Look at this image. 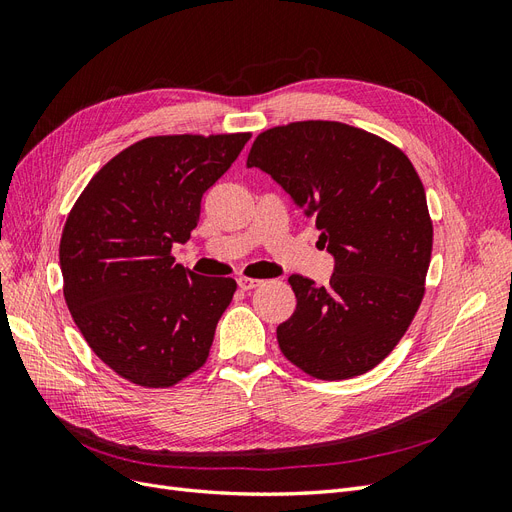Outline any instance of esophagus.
<instances>
[{
  "label": "esophagus",
  "mask_w": 512,
  "mask_h": 512,
  "mask_svg": "<svg viewBox=\"0 0 512 512\" xmlns=\"http://www.w3.org/2000/svg\"><path fill=\"white\" fill-rule=\"evenodd\" d=\"M237 284H239V288H241V290L250 292V290H254L256 286H260V280H254V277H239Z\"/></svg>",
  "instance_id": "1"
}]
</instances>
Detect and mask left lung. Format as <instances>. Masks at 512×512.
I'll return each instance as SVG.
<instances>
[{"label":"left lung","mask_w":512,"mask_h":512,"mask_svg":"<svg viewBox=\"0 0 512 512\" xmlns=\"http://www.w3.org/2000/svg\"><path fill=\"white\" fill-rule=\"evenodd\" d=\"M247 166L282 185L335 256L327 286L288 277L297 309L277 327L280 350L318 380L374 369L425 297L433 224L412 162L378 134L309 119L260 132Z\"/></svg>","instance_id":"left-lung-1"}]
</instances>
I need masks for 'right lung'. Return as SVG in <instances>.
<instances>
[{
    "mask_svg": "<svg viewBox=\"0 0 512 512\" xmlns=\"http://www.w3.org/2000/svg\"><path fill=\"white\" fill-rule=\"evenodd\" d=\"M250 132L162 134L119 151L85 185L59 241L64 299L98 359L145 389H170L207 363L237 282L175 262L200 200Z\"/></svg>",
    "mask_w": 512,
    "mask_h": 512,
    "instance_id": "obj_1",
    "label": "right lung"
}]
</instances>
